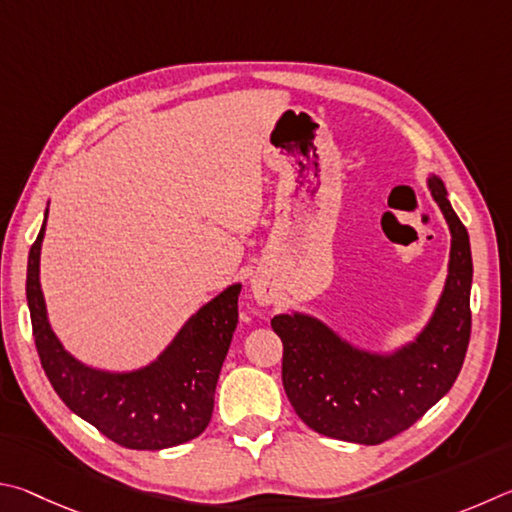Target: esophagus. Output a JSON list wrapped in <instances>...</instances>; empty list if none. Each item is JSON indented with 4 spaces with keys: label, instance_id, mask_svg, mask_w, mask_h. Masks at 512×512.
I'll use <instances>...</instances> for the list:
<instances>
[{
    "label": "esophagus",
    "instance_id": "34e87169",
    "mask_svg": "<svg viewBox=\"0 0 512 512\" xmlns=\"http://www.w3.org/2000/svg\"><path fill=\"white\" fill-rule=\"evenodd\" d=\"M251 294H254L256 303H261V306H270V303L274 301L270 285H267V281H263V279L251 281Z\"/></svg>",
    "mask_w": 512,
    "mask_h": 512
}]
</instances>
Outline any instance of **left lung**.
I'll return each mask as SVG.
<instances>
[{
  "instance_id": "8db88e82",
  "label": "left lung",
  "mask_w": 512,
  "mask_h": 512,
  "mask_svg": "<svg viewBox=\"0 0 512 512\" xmlns=\"http://www.w3.org/2000/svg\"><path fill=\"white\" fill-rule=\"evenodd\" d=\"M427 184L450 224L452 249L441 299L414 342L382 355L348 344L303 312L272 319L283 342V389L297 416L319 434L384 443L414 425L459 378L472 328L470 238L441 179L432 175Z\"/></svg>"
}]
</instances>
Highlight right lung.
<instances>
[{"instance_id": "obj_1", "label": "right lung", "mask_w": 512, "mask_h": 512, "mask_svg": "<svg viewBox=\"0 0 512 512\" xmlns=\"http://www.w3.org/2000/svg\"><path fill=\"white\" fill-rule=\"evenodd\" d=\"M44 227L47 215L29 251L26 301L42 369L60 400L128 450H164L200 436L211 420L215 384L238 324L240 283L197 310L166 351L143 369H92L69 355L51 330L40 288Z\"/></svg>"}]
</instances>
